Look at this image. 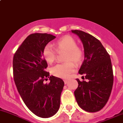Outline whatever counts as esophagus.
I'll use <instances>...</instances> for the list:
<instances>
[{
    "mask_svg": "<svg viewBox=\"0 0 123 123\" xmlns=\"http://www.w3.org/2000/svg\"><path fill=\"white\" fill-rule=\"evenodd\" d=\"M64 84H67L68 83V80H64Z\"/></svg>",
    "mask_w": 123,
    "mask_h": 123,
    "instance_id": "1",
    "label": "esophagus"
}]
</instances>
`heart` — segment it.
Segmentation results:
<instances>
[{
  "label": "heart",
  "mask_w": 123,
  "mask_h": 123,
  "mask_svg": "<svg viewBox=\"0 0 123 123\" xmlns=\"http://www.w3.org/2000/svg\"><path fill=\"white\" fill-rule=\"evenodd\" d=\"M55 49L58 53L65 51L64 60L68 62L53 67L51 69V74L58 78L68 79L75 70V66L70 61L76 64L80 63L83 57V50L78 46L76 41L69 35L58 40L55 44ZM43 54L45 61L49 64L53 63L56 59V52L50 45H47L44 48Z\"/></svg>",
  "instance_id": "b5f03b06"
}]
</instances>
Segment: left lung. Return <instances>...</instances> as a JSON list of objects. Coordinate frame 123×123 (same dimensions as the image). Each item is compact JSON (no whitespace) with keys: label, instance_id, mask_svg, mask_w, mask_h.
I'll return each instance as SVG.
<instances>
[{"label":"left lung","instance_id":"left-lung-1","mask_svg":"<svg viewBox=\"0 0 123 123\" xmlns=\"http://www.w3.org/2000/svg\"><path fill=\"white\" fill-rule=\"evenodd\" d=\"M80 39L84 48V61L79 70L88 81L76 79L78 87L74 92L81 108L88 112L99 111L110 98L113 85L111 59L101 43L91 34L72 30Z\"/></svg>","mask_w":123,"mask_h":123}]
</instances>
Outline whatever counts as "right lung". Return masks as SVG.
<instances>
[{
    "label": "right lung",
    "mask_w": 123,
    "mask_h": 123,
    "mask_svg": "<svg viewBox=\"0 0 123 123\" xmlns=\"http://www.w3.org/2000/svg\"><path fill=\"white\" fill-rule=\"evenodd\" d=\"M55 36L46 33L30 34L15 53L13 79L20 96L29 110L41 118L52 117L59 110L64 83L45 69L44 48ZM49 77V84L43 81Z\"/></svg>",
    "instance_id": "add662e5"
}]
</instances>
